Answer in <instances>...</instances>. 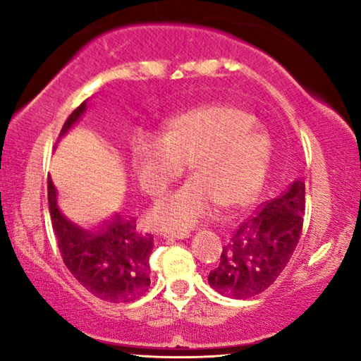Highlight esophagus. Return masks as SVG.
Listing matches in <instances>:
<instances>
[{"mask_svg": "<svg viewBox=\"0 0 361 361\" xmlns=\"http://www.w3.org/2000/svg\"><path fill=\"white\" fill-rule=\"evenodd\" d=\"M164 236H166V238H171V240L172 238L182 240V238H189L190 231H174V233H172V231H166Z\"/></svg>", "mask_w": 361, "mask_h": 361, "instance_id": "1", "label": "esophagus"}]
</instances>
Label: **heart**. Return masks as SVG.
<instances>
[{
	"label": "heart",
	"instance_id": "1",
	"mask_svg": "<svg viewBox=\"0 0 361 361\" xmlns=\"http://www.w3.org/2000/svg\"><path fill=\"white\" fill-rule=\"evenodd\" d=\"M271 141L251 113L228 103H209L171 118L164 135L137 131L131 162L146 194L161 195L187 169L194 179L156 200L147 212L152 226L184 231L214 214L250 204L266 179Z\"/></svg>",
	"mask_w": 361,
	"mask_h": 361
}]
</instances>
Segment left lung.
Listing matches in <instances>:
<instances>
[{"label": "left lung", "mask_w": 361, "mask_h": 361, "mask_svg": "<svg viewBox=\"0 0 361 361\" xmlns=\"http://www.w3.org/2000/svg\"><path fill=\"white\" fill-rule=\"evenodd\" d=\"M305 184L293 182L278 199L261 204L246 216L224 246L220 263L210 271L209 284L233 299L258 295L288 266L302 233Z\"/></svg>", "instance_id": "8db88e82"}]
</instances>
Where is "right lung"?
<instances>
[{
	"instance_id": "add662e5",
	"label": "right lung",
	"mask_w": 361,
	"mask_h": 361,
	"mask_svg": "<svg viewBox=\"0 0 361 361\" xmlns=\"http://www.w3.org/2000/svg\"><path fill=\"white\" fill-rule=\"evenodd\" d=\"M83 111L85 102L67 118L59 137L71 130ZM47 197L59 251L67 269L83 288L108 302H133L147 293L154 241L149 233L136 230L135 216L116 215L97 230H85L61 214L51 177H47Z\"/></svg>"
}]
</instances>
